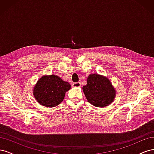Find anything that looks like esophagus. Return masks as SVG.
I'll return each instance as SVG.
<instances>
[{"label":"esophagus","mask_w":154,"mask_h":154,"mask_svg":"<svg viewBox=\"0 0 154 154\" xmlns=\"http://www.w3.org/2000/svg\"><path fill=\"white\" fill-rule=\"evenodd\" d=\"M72 86L73 87H80L81 86L80 82H74L72 83Z\"/></svg>","instance_id":"obj_1"}]
</instances>
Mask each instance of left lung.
<instances>
[{
  "label": "left lung",
  "instance_id": "obj_1",
  "mask_svg": "<svg viewBox=\"0 0 154 154\" xmlns=\"http://www.w3.org/2000/svg\"><path fill=\"white\" fill-rule=\"evenodd\" d=\"M87 100L97 107H104L114 100L116 91L108 78L98 74H91L87 85L83 87Z\"/></svg>",
  "mask_w": 154,
  "mask_h": 154
}]
</instances>
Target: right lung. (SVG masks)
Wrapping results in <instances>:
<instances>
[{"instance_id": "right-lung-1", "label": "right lung", "mask_w": 154, "mask_h": 154, "mask_svg": "<svg viewBox=\"0 0 154 154\" xmlns=\"http://www.w3.org/2000/svg\"><path fill=\"white\" fill-rule=\"evenodd\" d=\"M71 86L54 74L41 77L33 88V95L38 103L46 107H54L63 100Z\"/></svg>"}]
</instances>
